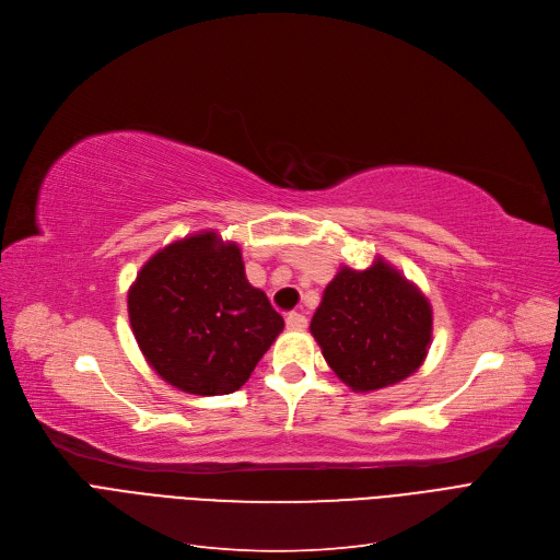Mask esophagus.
<instances>
[{
	"mask_svg": "<svg viewBox=\"0 0 560 560\" xmlns=\"http://www.w3.org/2000/svg\"><path fill=\"white\" fill-rule=\"evenodd\" d=\"M287 328H291V330H303V328H307V316L301 314V312H291V314L287 316Z\"/></svg>",
	"mask_w": 560,
	"mask_h": 560,
	"instance_id": "esophagus-1",
	"label": "esophagus"
}]
</instances>
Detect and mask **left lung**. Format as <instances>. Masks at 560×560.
<instances>
[{"label": "left lung", "instance_id": "8db88e82", "mask_svg": "<svg viewBox=\"0 0 560 560\" xmlns=\"http://www.w3.org/2000/svg\"><path fill=\"white\" fill-rule=\"evenodd\" d=\"M310 330L341 383L374 392L421 366L433 335L429 299L385 259L366 271L341 266Z\"/></svg>", "mask_w": 560, "mask_h": 560}]
</instances>
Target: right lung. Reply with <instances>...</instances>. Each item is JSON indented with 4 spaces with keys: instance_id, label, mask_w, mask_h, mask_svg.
<instances>
[{
    "instance_id": "obj_1",
    "label": "right lung",
    "mask_w": 560,
    "mask_h": 560,
    "mask_svg": "<svg viewBox=\"0 0 560 560\" xmlns=\"http://www.w3.org/2000/svg\"><path fill=\"white\" fill-rule=\"evenodd\" d=\"M148 364L173 387L219 396L242 387L282 332V316L246 280L242 250L217 232L152 255L127 294Z\"/></svg>"
}]
</instances>
